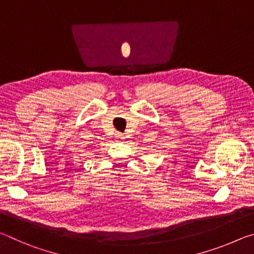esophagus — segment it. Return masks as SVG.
I'll list each match as a JSON object with an SVG mask.
<instances>
[{"instance_id": "1", "label": "esophagus", "mask_w": 254, "mask_h": 254, "mask_svg": "<svg viewBox=\"0 0 254 254\" xmlns=\"http://www.w3.org/2000/svg\"><path fill=\"white\" fill-rule=\"evenodd\" d=\"M117 137H118V139L119 140H121V139H123V134H122V133H118V134H117Z\"/></svg>"}]
</instances>
